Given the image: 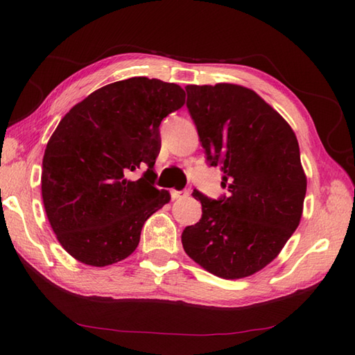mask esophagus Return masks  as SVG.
<instances>
[{
  "mask_svg": "<svg viewBox=\"0 0 355 355\" xmlns=\"http://www.w3.org/2000/svg\"><path fill=\"white\" fill-rule=\"evenodd\" d=\"M187 195H189V192H187V191H175V189H172V191H171V197H172V200L186 198Z\"/></svg>",
  "mask_w": 355,
  "mask_h": 355,
  "instance_id": "esophagus-1",
  "label": "esophagus"
}]
</instances>
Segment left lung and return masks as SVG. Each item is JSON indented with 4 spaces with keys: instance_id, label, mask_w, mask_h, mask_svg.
Segmentation results:
<instances>
[{
    "instance_id": "left-lung-1",
    "label": "left lung",
    "mask_w": 355,
    "mask_h": 355,
    "mask_svg": "<svg viewBox=\"0 0 355 355\" xmlns=\"http://www.w3.org/2000/svg\"><path fill=\"white\" fill-rule=\"evenodd\" d=\"M186 107L227 197L193 191L201 220L182 233L184 252L209 273L250 276L273 261L297 229L306 193L299 143L282 116L252 89L187 85Z\"/></svg>"
}]
</instances>
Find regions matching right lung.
Instances as JSON below:
<instances>
[{
	"label": "right lung",
	"mask_w": 355,
	"mask_h": 355,
	"mask_svg": "<svg viewBox=\"0 0 355 355\" xmlns=\"http://www.w3.org/2000/svg\"><path fill=\"white\" fill-rule=\"evenodd\" d=\"M184 105V92L160 79L105 85L67 112L42 160L45 214L74 259L93 267L128 258L148 218L169 202L154 186L162 120ZM145 165L135 182L125 178Z\"/></svg>",
	"instance_id": "right-lung-1"
}]
</instances>
